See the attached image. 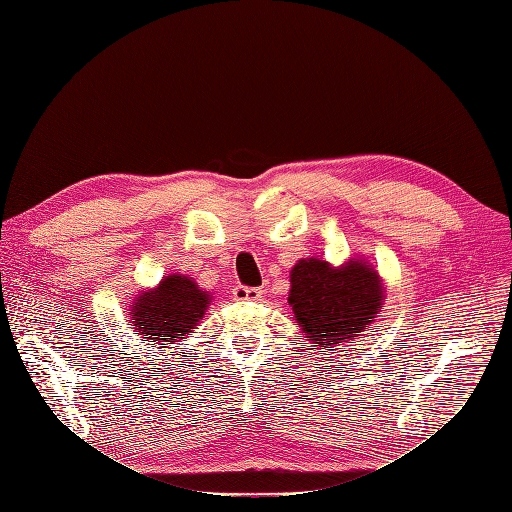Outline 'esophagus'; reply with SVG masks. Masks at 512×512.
I'll list each match as a JSON object with an SVG mask.
<instances>
[{
  "label": "esophagus",
  "mask_w": 512,
  "mask_h": 512,
  "mask_svg": "<svg viewBox=\"0 0 512 512\" xmlns=\"http://www.w3.org/2000/svg\"><path fill=\"white\" fill-rule=\"evenodd\" d=\"M260 288H250V286H235L232 288V297L237 301H256L260 297Z\"/></svg>",
  "instance_id": "1"
}]
</instances>
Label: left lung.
<instances>
[{"instance_id": "obj_1", "label": "left lung", "mask_w": 512, "mask_h": 512, "mask_svg": "<svg viewBox=\"0 0 512 512\" xmlns=\"http://www.w3.org/2000/svg\"><path fill=\"white\" fill-rule=\"evenodd\" d=\"M294 318L312 344L333 348L361 333L382 307L378 273L365 262H348L333 269L324 260H299L290 271V297Z\"/></svg>"}]
</instances>
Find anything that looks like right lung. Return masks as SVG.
I'll use <instances>...</instances> for the list:
<instances>
[{"mask_svg": "<svg viewBox=\"0 0 512 512\" xmlns=\"http://www.w3.org/2000/svg\"><path fill=\"white\" fill-rule=\"evenodd\" d=\"M211 294L200 290L190 277L168 275L156 290L143 292L130 314L136 331L151 342H170L188 335L209 307Z\"/></svg>", "mask_w": 512, "mask_h": 512, "instance_id": "1", "label": "right lung"}]
</instances>
